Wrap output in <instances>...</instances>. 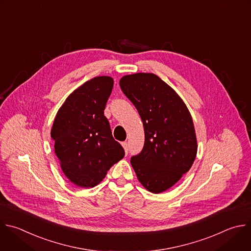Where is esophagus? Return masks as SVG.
Masks as SVG:
<instances>
[{
  "label": "esophagus",
  "mask_w": 251,
  "mask_h": 251,
  "mask_svg": "<svg viewBox=\"0 0 251 251\" xmlns=\"http://www.w3.org/2000/svg\"><path fill=\"white\" fill-rule=\"evenodd\" d=\"M122 146H123V148H124V150H125V152L128 153V143H127V142H123V143H122Z\"/></svg>",
  "instance_id": "34e87169"
}]
</instances>
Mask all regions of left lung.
Instances as JSON below:
<instances>
[{"label":"left lung","mask_w":251,"mask_h":251,"mask_svg":"<svg viewBox=\"0 0 251 251\" xmlns=\"http://www.w3.org/2000/svg\"><path fill=\"white\" fill-rule=\"evenodd\" d=\"M119 85L137 108L145 131L144 148L131 157V164L147 190L161 193L195 160L197 140L191 114L176 91L154 74L127 75Z\"/></svg>","instance_id":"obj_1"}]
</instances>
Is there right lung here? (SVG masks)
I'll list each match as a JSON object with an SVG mask.
<instances>
[{
    "label": "right lung",
    "mask_w": 251,
    "mask_h": 251,
    "mask_svg": "<svg viewBox=\"0 0 251 251\" xmlns=\"http://www.w3.org/2000/svg\"><path fill=\"white\" fill-rule=\"evenodd\" d=\"M112 88L113 78L107 75L86 81L67 98L54 119L55 153L64 175L76 186H97L125 155L104 116Z\"/></svg>",
    "instance_id": "obj_1"
}]
</instances>
